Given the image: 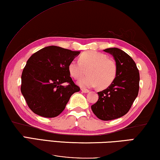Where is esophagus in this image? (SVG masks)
<instances>
[{"instance_id": "esophagus-1", "label": "esophagus", "mask_w": 160, "mask_h": 160, "mask_svg": "<svg viewBox=\"0 0 160 160\" xmlns=\"http://www.w3.org/2000/svg\"><path fill=\"white\" fill-rule=\"evenodd\" d=\"M81 90H82V92H84V93H88V92H90L89 90L85 89V88H81Z\"/></svg>"}]
</instances>
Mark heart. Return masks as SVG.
I'll use <instances>...</instances> for the list:
<instances>
[{"mask_svg":"<svg viewBox=\"0 0 160 160\" xmlns=\"http://www.w3.org/2000/svg\"><path fill=\"white\" fill-rule=\"evenodd\" d=\"M88 75L81 78L85 74ZM70 75L75 79H79L78 85L83 88L98 85L105 88L112 83L117 75V64L111 58L103 53L96 51H86L80 55L79 62L72 60L68 65Z\"/></svg>","mask_w":160,"mask_h":160,"instance_id":"b5f03b06","label":"heart"}]
</instances>
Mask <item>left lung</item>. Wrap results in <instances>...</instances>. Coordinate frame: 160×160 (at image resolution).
<instances>
[{
    "mask_svg": "<svg viewBox=\"0 0 160 160\" xmlns=\"http://www.w3.org/2000/svg\"><path fill=\"white\" fill-rule=\"evenodd\" d=\"M115 58L117 75L107 89L98 92L99 99L91 106L93 113L102 120H112L128 112L138 97L139 73L130 55L117 48L104 50Z\"/></svg>",
    "mask_w": 160,
    "mask_h": 160,
    "instance_id": "obj_1",
    "label": "left lung"
}]
</instances>
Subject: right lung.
Wrapping results in <instances>:
<instances>
[{"mask_svg":"<svg viewBox=\"0 0 160 160\" xmlns=\"http://www.w3.org/2000/svg\"><path fill=\"white\" fill-rule=\"evenodd\" d=\"M79 53L51 45L28 60L22 72L21 90L34 113L44 118L57 117L64 110L71 95L79 92L68 70L70 62ZM64 82L68 85L62 86Z\"/></svg>","mask_w":160,"mask_h":160,"instance_id":"1","label":"right lung"}]
</instances>
